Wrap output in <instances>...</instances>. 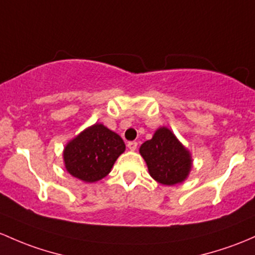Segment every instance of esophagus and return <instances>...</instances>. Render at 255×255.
Returning <instances> with one entry per match:
<instances>
[{
    "label": "esophagus",
    "mask_w": 255,
    "mask_h": 255,
    "mask_svg": "<svg viewBox=\"0 0 255 255\" xmlns=\"http://www.w3.org/2000/svg\"><path fill=\"white\" fill-rule=\"evenodd\" d=\"M128 149H130V150H136V148H137V142H136V141L128 142Z\"/></svg>",
    "instance_id": "obj_1"
}]
</instances>
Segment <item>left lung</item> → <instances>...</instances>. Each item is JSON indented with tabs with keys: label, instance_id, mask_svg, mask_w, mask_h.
<instances>
[{
	"label": "left lung",
	"instance_id": "1",
	"mask_svg": "<svg viewBox=\"0 0 255 255\" xmlns=\"http://www.w3.org/2000/svg\"><path fill=\"white\" fill-rule=\"evenodd\" d=\"M139 153L149 175L163 185L185 181L192 166L191 154L168 128H159L153 137L142 143Z\"/></svg>",
	"mask_w": 255,
	"mask_h": 255
}]
</instances>
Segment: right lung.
<instances>
[{"label":"right lung","instance_id":"right-lung-1","mask_svg":"<svg viewBox=\"0 0 255 255\" xmlns=\"http://www.w3.org/2000/svg\"><path fill=\"white\" fill-rule=\"evenodd\" d=\"M125 150L123 138L103 124H95L69 141L63 152L65 169L76 179L96 182L107 176Z\"/></svg>","mask_w":255,"mask_h":255}]
</instances>
